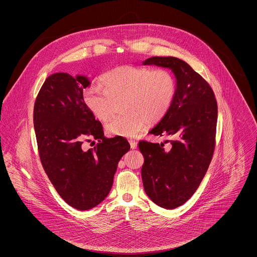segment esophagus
<instances>
[{"mask_svg":"<svg viewBox=\"0 0 257 257\" xmlns=\"http://www.w3.org/2000/svg\"><path fill=\"white\" fill-rule=\"evenodd\" d=\"M129 143H130V146H131L132 149H136L137 147H138V143L135 140H130Z\"/></svg>","mask_w":257,"mask_h":257,"instance_id":"esophagus-1","label":"esophagus"}]
</instances>
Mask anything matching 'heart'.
Wrapping results in <instances>:
<instances>
[{
	"label": "heart",
	"mask_w": 257,
	"mask_h": 257,
	"mask_svg": "<svg viewBox=\"0 0 257 257\" xmlns=\"http://www.w3.org/2000/svg\"><path fill=\"white\" fill-rule=\"evenodd\" d=\"M101 86L86 87L83 100L99 119H107L114 100L122 98L124 112L106 124L110 135L132 137L146 124L158 122L170 110L177 92L175 77L166 68L124 65L104 74Z\"/></svg>",
	"instance_id": "obj_1"
}]
</instances>
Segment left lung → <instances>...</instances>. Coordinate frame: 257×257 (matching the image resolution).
Segmentation results:
<instances>
[{
    "label": "left lung",
    "mask_w": 257,
    "mask_h": 257,
    "mask_svg": "<svg viewBox=\"0 0 257 257\" xmlns=\"http://www.w3.org/2000/svg\"><path fill=\"white\" fill-rule=\"evenodd\" d=\"M144 65L170 68L177 92L168 113L149 134L169 136L165 144L141 141L144 155V188L158 206L174 209L184 204L201 183L215 149L218 106L207 82L185 61L174 57H153Z\"/></svg>",
    "instance_id": "obj_1"
}]
</instances>
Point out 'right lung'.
<instances>
[{
	"instance_id": "obj_1",
	"label": "right lung",
	"mask_w": 257,
	"mask_h": 257,
	"mask_svg": "<svg viewBox=\"0 0 257 257\" xmlns=\"http://www.w3.org/2000/svg\"><path fill=\"white\" fill-rule=\"evenodd\" d=\"M86 76L52 74L41 86L34 108V124L41 164L51 183L71 207L88 210L109 195L117 164L130 149L120 136L108 139L102 124L86 108ZM98 145L87 151L85 141Z\"/></svg>"
}]
</instances>
